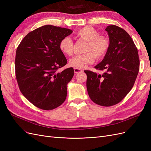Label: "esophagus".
I'll list each match as a JSON object with an SVG mask.
<instances>
[{"label":"esophagus","mask_w":151,"mask_h":151,"mask_svg":"<svg viewBox=\"0 0 151 151\" xmlns=\"http://www.w3.org/2000/svg\"><path fill=\"white\" fill-rule=\"evenodd\" d=\"M74 72L76 73V74H77V73L81 72L83 71L82 69H79V68H74Z\"/></svg>","instance_id":"obj_1"}]
</instances>
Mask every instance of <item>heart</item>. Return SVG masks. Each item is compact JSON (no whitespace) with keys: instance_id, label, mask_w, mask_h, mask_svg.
I'll return each mask as SVG.
<instances>
[{"instance_id":"1","label":"heart","mask_w":151,"mask_h":151,"mask_svg":"<svg viewBox=\"0 0 151 151\" xmlns=\"http://www.w3.org/2000/svg\"><path fill=\"white\" fill-rule=\"evenodd\" d=\"M76 35L81 39L88 42L85 50L87 53L72 58L69 61L70 66L82 69L88 64L93 63L96 60V57L101 59L106 55L109 48V40L106 36L99 35L96 30L90 26L79 29ZM59 48L67 55H72L74 48L72 39L68 36L62 38Z\"/></svg>"}]
</instances>
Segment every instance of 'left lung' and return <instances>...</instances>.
<instances>
[{
	"label": "left lung",
	"instance_id": "8db88e82",
	"mask_svg": "<svg viewBox=\"0 0 151 151\" xmlns=\"http://www.w3.org/2000/svg\"><path fill=\"white\" fill-rule=\"evenodd\" d=\"M109 48L103 60L94 67L102 75L85 70L89 98L96 104L110 106L120 103L133 88L139 71L137 48L127 32L115 25L105 29Z\"/></svg>",
	"mask_w": 151,
	"mask_h": 151
}]
</instances>
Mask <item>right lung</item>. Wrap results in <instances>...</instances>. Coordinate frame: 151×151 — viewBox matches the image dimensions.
Returning <instances> with one entry per match:
<instances>
[{"instance_id": "1", "label": "right lung", "mask_w": 151, "mask_h": 151, "mask_svg": "<svg viewBox=\"0 0 151 151\" xmlns=\"http://www.w3.org/2000/svg\"><path fill=\"white\" fill-rule=\"evenodd\" d=\"M72 30L45 25L32 31L18 46L15 58L16 77L24 96L44 110L58 107L67 97V85L74 68L58 72L67 62L59 44Z\"/></svg>"}]
</instances>
